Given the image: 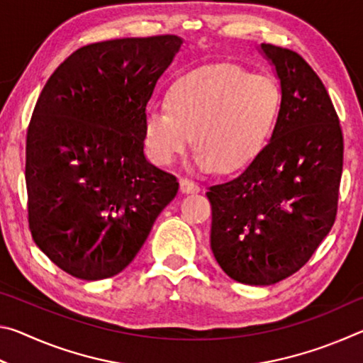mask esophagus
<instances>
[{"instance_id": "1", "label": "esophagus", "mask_w": 363, "mask_h": 363, "mask_svg": "<svg viewBox=\"0 0 363 363\" xmlns=\"http://www.w3.org/2000/svg\"><path fill=\"white\" fill-rule=\"evenodd\" d=\"M200 186L195 184L194 181L190 179H181V192L182 194H199L200 192Z\"/></svg>"}]
</instances>
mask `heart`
I'll return each mask as SVG.
<instances>
[{
  "mask_svg": "<svg viewBox=\"0 0 363 363\" xmlns=\"http://www.w3.org/2000/svg\"><path fill=\"white\" fill-rule=\"evenodd\" d=\"M280 110L281 89L274 78L230 64L203 67L177 79L168 107L147 110L145 152L152 163L171 167L195 139V171L240 169L269 143Z\"/></svg>",
  "mask_w": 363,
  "mask_h": 363,
  "instance_id": "1",
  "label": "heart"
}]
</instances>
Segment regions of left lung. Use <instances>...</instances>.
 I'll use <instances>...</instances> for the list:
<instances>
[{
	"instance_id": "1",
	"label": "left lung",
	"mask_w": 363,
	"mask_h": 363,
	"mask_svg": "<svg viewBox=\"0 0 363 363\" xmlns=\"http://www.w3.org/2000/svg\"><path fill=\"white\" fill-rule=\"evenodd\" d=\"M281 89L269 143L233 179L211 186V250L230 279L274 285L314 255L335 224L344 138L322 79L290 49L257 46Z\"/></svg>"
}]
</instances>
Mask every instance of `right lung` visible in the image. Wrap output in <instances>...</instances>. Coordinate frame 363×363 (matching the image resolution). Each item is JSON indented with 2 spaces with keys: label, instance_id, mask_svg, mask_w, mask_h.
<instances>
[{
  "label": "right lung",
  "instance_id": "right-lung-1",
  "mask_svg": "<svg viewBox=\"0 0 363 363\" xmlns=\"http://www.w3.org/2000/svg\"><path fill=\"white\" fill-rule=\"evenodd\" d=\"M184 40L176 35L94 43L60 64L27 133L28 227L67 274H120L179 190L147 160L144 120L158 79Z\"/></svg>",
  "mask_w": 363,
  "mask_h": 363
}]
</instances>
